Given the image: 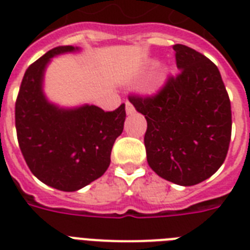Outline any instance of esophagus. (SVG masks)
Here are the masks:
<instances>
[{
    "label": "esophagus",
    "instance_id": "1",
    "mask_svg": "<svg viewBox=\"0 0 250 250\" xmlns=\"http://www.w3.org/2000/svg\"><path fill=\"white\" fill-rule=\"evenodd\" d=\"M125 111H127V114L135 113V107H133V105L129 101L125 102Z\"/></svg>",
    "mask_w": 250,
    "mask_h": 250
}]
</instances>
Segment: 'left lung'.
Instances as JSON below:
<instances>
[{
	"label": "left lung",
	"instance_id": "1",
	"mask_svg": "<svg viewBox=\"0 0 250 250\" xmlns=\"http://www.w3.org/2000/svg\"><path fill=\"white\" fill-rule=\"evenodd\" d=\"M178 75L152 96L128 97L148 127L146 160L158 176L179 186L210 178L225 162L231 141V102L221 72L204 54L176 44Z\"/></svg>",
	"mask_w": 250,
	"mask_h": 250
}]
</instances>
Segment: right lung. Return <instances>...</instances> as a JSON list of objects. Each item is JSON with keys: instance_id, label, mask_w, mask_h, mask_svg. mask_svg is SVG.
<instances>
[{"instance_id": "add662e5", "label": "right lung", "mask_w": 250, "mask_h": 250, "mask_svg": "<svg viewBox=\"0 0 250 250\" xmlns=\"http://www.w3.org/2000/svg\"><path fill=\"white\" fill-rule=\"evenodd\" d=\"M76 49L57 46L33 62L15 102V128L25 164L39 180L64 192L80 189L104 175L125 119V104L114 111L94 105L60 109L45 98L42 78L50 58Z\"/></svg>"}]
</instances>
